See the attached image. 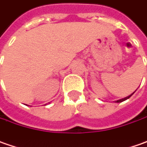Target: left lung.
Instances as JSON below:
<instances>
[{"instance_id": "1", "label": "left lung", "mask_w": 147, "mask_h": 147, "mask_svg": "<svg viewBox=\"0 0 147 147\" xmlns=\"http://www.w3.org/2000/svg\"><path fill=\"white\" fill-rule=\"evenodd\" d=\"M135 92H136V91H135ZM135 92H134V93H135ZM134 93H132V94H131V95H129V96H127V97H125V98H124V99H121V100H116L115 102H116V103H121V102H123V101H125V100H127V99H129V98L131 97V95H132V94H133Z\"/></svg>"}]
</instances>
